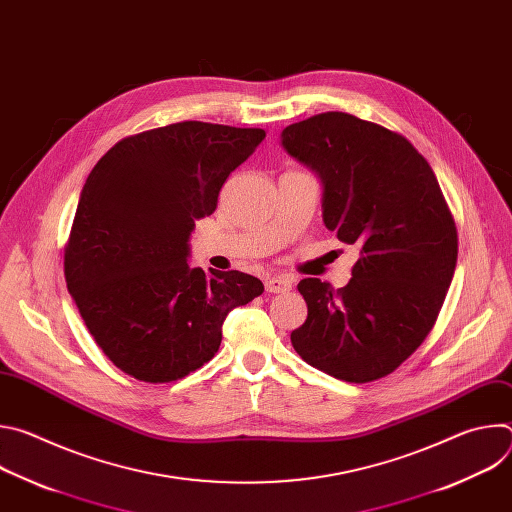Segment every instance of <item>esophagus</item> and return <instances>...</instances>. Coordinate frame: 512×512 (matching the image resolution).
I'll list each match as a JSON object with an SVG mask.
<instances>
[{"label":"esophagus","mask_w":512,"mask_h":512,"mask_svg":"<svg viewBox=\"0 0 512 512\" xmlns=\"http://www.w3.org/2000/svg\"><path fill=\"white\" fill-rule=\"evenodd\" d=\"M291 285H294V281L285 275H273L265 279V289L269 294H285V291L291 289Z\"/></svg>","instance_id":"obj_1"}]
</instances>
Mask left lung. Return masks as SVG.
Listing matches in <instances>:
<instances>
[{
  "label": "left lung",
  "instance_id": "obj_1",
  "mask_svg": "<svg viewBox=\"0 0 512 512\" xmlns=\"http://www.w3.org/2000/svg\"><path fill=\"white\" fill-rule=\"evenodd\" d=\"M281 143L320 176L324 225L360 249L348 285L298 283L308 318L291 344L334 379L387 377L425 340L454 277L458 231L444 192L409 139L342 111L287 125Z\"/></svg>",
  "mask_w": 512,
  "mask_h": 512
}]
</instances>
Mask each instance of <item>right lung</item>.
Wrapping results in <instances>:
<instances>
[{
    "instance_id": "add662e5",
    "label": "right lung",
    "mask_w": 512,
    "mask_h": 512,
    "mask_svg": "<svg viewBox=\"0 0 512 512\" xmlns=\"http://www.w3.org/2000/svg\"><path fill=\"white\" fill-rule=\"evenodd\" d=\"M265 129L182 121L129 135L91 170L64 247V279L117 369L172 383L208 362L227 314L263 294L241 271L188 265L194 221Z\"/></svg>"
}]
</instances>
